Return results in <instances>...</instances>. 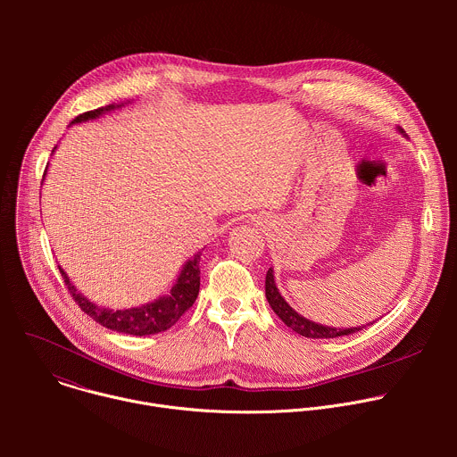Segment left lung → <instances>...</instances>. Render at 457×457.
Instances as JSON below:
<instances>
[{
	"mask_svg": "<svg viewBox=\"0 0 457 457\" xmlns=\"http://www.w3.org/2000/svg\"><path fill=\"white\" fill-rule=\"evenodd\" d=\"M400 132L403 134L402 128H400ZM266 298H268L271 309L277 312V316L287 325V328H291L295 333H298L305 338H338V337H347V335L358 333L365 328V325H360V328L337 329V328H329V325H320V323H314V321L303 318L282 298V295L275 284L273 268H270V271L266 275Z\"/></svg>",
	"mask_w": 457,
	"mask_h": 457,
	"instance_id": "obj_1",
	"label": "left lung"
}]
</instances>
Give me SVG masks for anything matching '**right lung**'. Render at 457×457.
<instances>
[{"instance_id": "obj_1", "label": "right lung", "mask_w": 457, "mask_h": 457, "mask_svg": "<svg viewBox=\"0 0 457 457\" xmlns=\"http://www.w3.org/2000/svg\"><path fill=\"white\" fill-rule=\"evenodd\" d=\"M120 106H124V104H108V106H101L97 110L85 112V113L78 115L72 120V124L97 119L104 112H110V110L120 108ZM45 175H46V170H45ZM45 175H43V179H45ZM199 260H201L199 253L195 254L191 260H187L168 295H164L159 300H154L150 303L139 305V307L117 309V311L92 303L87 296H83L72 286L71 278L61 268H59V273L64 280V286L69 287L71 295L74 296L76 303L81 307V311H85L90 318H94L97 323H101L103 328L117 331V333H124V335H132V337H148V335H157V333L170 329L171 325H175L177 320L193 305V302L197 300L199 287H201Z\"/></svg>"}]
</instances>
